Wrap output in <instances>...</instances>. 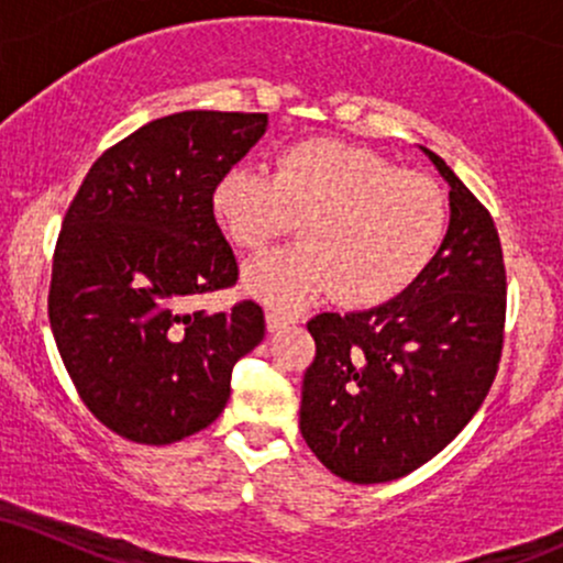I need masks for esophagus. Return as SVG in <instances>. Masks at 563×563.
Returning <instances> with one entry per match:
<instances>
[{
    "mask_svg": "<svg viewBox=\"0 0 563 563\" xmlns=\"http://www.w3.org/2000/svg\"><path fill=\"white\" fill-rule=\"evenodd\" d=\"M264 320H267V331H269V333H277V331H280V328L294 325V322H296L294 314L283 312V309H275V307L264 312Z\"/></svg>",
    "mask_w": 563,
    "mask_h": 563,
    "instance_id": "obj_1",
    "label": "esophagus"
}]
</instances>
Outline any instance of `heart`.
Wrapping results in <instances>:
<instances>
[{"mask_svg": "<svg viewBox=\"0 0 563 563\" xmlns=\"http://www.w3.org/2000/svg\"><path fill=\"white\" fill-rule=\"evenodd\" d=\"M211 209L224 235L249 251L299 219L303 241L243 269L245 290L280 307L325 290L352 307L397 299L429 269L448 232V198L434 179L328 137L277 151L273 174L235 164L217 179Z\"/></svg>", "mask_w": 563, "mask_h": 563, "instance_id": "heart-1", "label": "heart"}]
</instances>
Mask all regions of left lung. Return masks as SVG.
Instances as JSON below:
<instances>
[{
	"label": "left lung",
	"mask_w": 563,
	"mask_h": 563,
	"mask_svg": "<svg viewBox=\"0 0 563 563\" xmlns=\"http://www.w3.org/2000/svg\"><path fill=\"white\" fill-rule=\"evenodd\" d=\"M450 224L429 269L397 299L307 322L303 442L331 474L380 484L442 452L479 410L497 373L506 267L493 217L437 153Z\"/></svg>",
	"instance_id": "obj_1"
}]
</instances>
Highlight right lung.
Returning a JSON list of instances; mask_svg holds the SVG:
<instances>
[{"mask_svg":"<svg viewBox=\"0 0 563 563\" xmlns=\"http://www.w3.org/2000/svg\"><path fill=\"white\" fill-rule=\"evenodd\" d=\"M267 113L185 111L140 126L95 161L55 245L49 325L84 405L137 444L214 423L232 365L264 339L260 303L192 312L238 280L217 179L267 132Z\"/></svg>","mask_w":563,"mask_h":563,"instance_id":"obj_1","label":"right lung"}]
</instances>
